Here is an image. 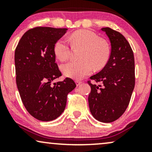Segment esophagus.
<instances>
[{
  "label": "esophagus",
  "mask_w": 152,
  "mask_h": 152,
  "mask_svg": "<svg viewBox=\"0 0 152 152\" xmlns=\"http://www.w3.org/2000/svg\"><path fill=\"white\" fill-rule=\"evenodd\" d=\"M76 85H77V86H80V85H81L82 83V81H78V80H76Z\"/></svg>",
  "instance_id": "esophagus-1"
}]
</instances>
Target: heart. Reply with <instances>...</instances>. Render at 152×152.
Wrapping results in <instances>:
<instances>
[{"label": "heart", "instance_id": "obj_1", "mask_svg": "<svg viewBox=\"0 0 152 152\" xmlns=\"http://www.w3.org/2000/svg\"><path fill=\"white\" fill-rule=\"evenodd\" d=\"M70 41L74 48H82L79 57L81 60L71 61L61 66L62 71L69 77L81 79L95 69L104 67L109 61L111 49L109 43L97 34L88 30L74 31L71 34ZM54 53L61 61L71 55V47L65 38L58 39L54 44Z\"/></svg>", "mask_w": 152, "mask_h": 152}]
</instances>
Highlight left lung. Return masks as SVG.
<instances>
[{
    "label": "left lung",
    "instance_id": "1",
    "mask_svg": "<svg viewBox=\"0 0 152 152\" xmlns=\"http://www.w3.org/2000/svg\"><path fill=\"white\" fill-rule=\"evenodd\" d=\"M111 42V54L107 64L100 72L90 79L102 85L88 83L90 111L96 119L104 123L116 121L129 104L135 86L134 53L121 34L110 28H103Z\"/></svg>",
    "mask_w": 152,
    "mask_h": 152
}]
</instances>
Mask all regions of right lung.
I'll use <instances>...</instances> for the list:
<instances>
[{"mask_svg": "<svg viewBox=\"0 0 152 152\" xmlns=\"http://www.w3.org/2000/svg\"><path fill=\"white\" fill-rule=\"evenodd\" d=\"M66 28L38 27L23 35L15 50V81L28 112L36 119L49 121L65 109L67 96L76 86L70 78L52 84L62 76L56 63L54 44Z\"/></svg>", "mask_w": 152, "mask_h": 152, "instance_id": "obj_1", "label": "right lung"}]
</instances>
